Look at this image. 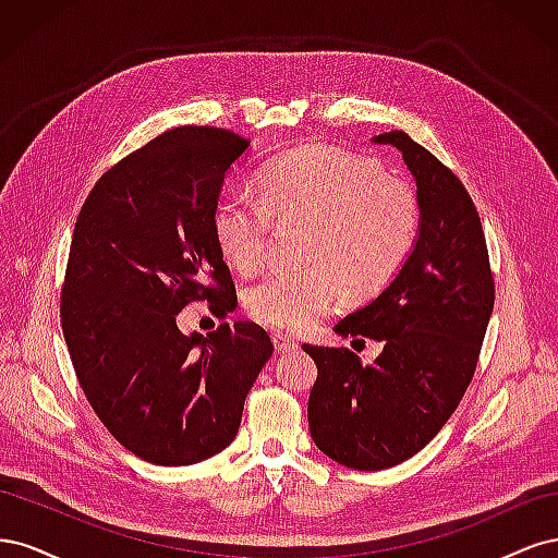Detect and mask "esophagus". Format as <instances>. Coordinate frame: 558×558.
Listing matches in <instances>:
<instances>
[{
    "mask_svg": "<svg viewBox=\"0 0 558 558\" xmlns=\"http://www.w3.org/2000/svg\"><path fill=\"white\" fill-rule=\"evenodd\" d=\"M272 342H275L277 353H291V351L298 349V342L291 340V337L283 335V332H272Z\"/></svg>",
    "mask_w": 558,
    "mask_h": 558,
    "instance_id": "34e87169",
    "label": "esophagus"
}]
</instances>
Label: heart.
Here are the masks:
<instances>
[{"label":"heart","instance_id":"1","mask_svg":"<svg viewBox=\"0 0 558 558\" xmlns=\"http://www.w3.org/2000/svg\"><path fill=\"white\" fill-rule=\"evenodd\" d=\"M277 221H307L300 256L314 263L272 269L244 293L246 312L283 332H305L330 314L340 279L351 293L375 291L408 260L418 202L404 181L337 146H305L267 162L256 193L230 189L211 211L214 240L230 267L256 269Z\"/></svg>","mask_w":558,"mask_h":558}]
</instances>
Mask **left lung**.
<instances>
[{
    "label": "left lung",
    "instance_id": "left-lung-1",
    "mask_svg": "<svg viewBox=\"0 0 558 558\" xmlns=\"http://www.w3.org/2000/svg\"><path fill=\"white\" fill-rule=\"evenodd\" d=\"M373 142L396 146L416 181L418 238L391 283L335 332L384 349L363 365L349 349L302 347L318 367L312 440L353 470L393 468L440 433L475 375L496 298L480 214L459 177L402 130Z\"/></svg>",
    "mask_w": 558,
    "mask_h": 558
}]
</instances>
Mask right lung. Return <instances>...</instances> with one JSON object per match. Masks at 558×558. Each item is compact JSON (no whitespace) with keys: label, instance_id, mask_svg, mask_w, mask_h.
I'll use <instances>...</instances> for the list:
<instances>
[{"label":"right lung","instance_id":"add662e5","mask_svg":"<svg viewBox=\"0 0 558 558\" xmlns=\"http://www.w3.org/2000/svg\"><path fill=\"white\" fill-rule=\"evenodd\" d=\"M248 142L183 125L95 183L74 226L60 320L78 384L107 430L156 465H193L240 430L269 335L251 320L183 335L195 300L226 318L238 293L211 230L226 174Z\"/></svg>","mask_w":558,"mask_h":558}]
</instances>
